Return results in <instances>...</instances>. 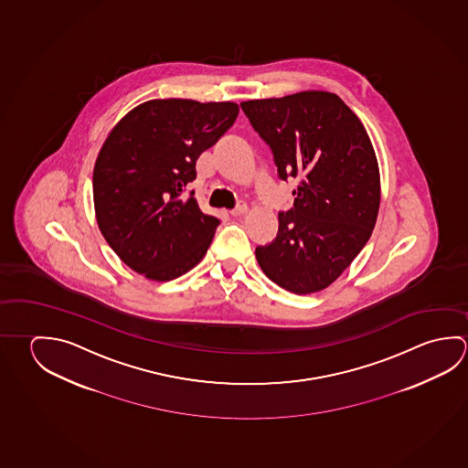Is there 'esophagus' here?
I'll use <instances>...</instances> for the list:
<instances>
[{"label": "esophagus", "mask_w": 468, "mask_h": 468, "mask_svg": "<svg viewBox=\"0 0 468 468\" xmlns=\"http://www.w3.org/2000/svg\"><path fill=\"white\" fill-rule=\"evenodd\" d=\"M248 214V207L245 204H241V206H238L237 208H233L231 210V217H243V215Z\"/></svg>", "instance_id": "esophagus-1"}]
</instances>
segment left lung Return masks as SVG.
I'll return each instance as SVG.
<instances>
[{"mask_svg": "<svg viewBox=\"0 0 468 468\" xmlns=\"http://www.w3.org/2000/svg\"><path fill=\"white\" fill-rule=\"evenodd\" d=\"M270 144L279 177H297L294 207L279 214L278 237L256 248L262 272L294 294H312L344 272L377 223V154L358 116L335 93L305 90L241 101Z\"/></svg>", "mask_w": 468, "mask_h": 468, "instance_id": "left-lung-1", "label": "left lung"}]
</instances>
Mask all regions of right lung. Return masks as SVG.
<instances>
[{"instance_id": "obj_1", "label": "right lung", "mask_w": 468, "mask_h": 468, "mask_svg": "<svg viewBox=\"0 0 468 468\" xmlns=\"http://www.w3.org/2000/svg\"><path fill=\"white\" fill-rule=\"evenodd\" d=\"M235 101L148 100L113 126L93 167L100 231L120 260L151 281L197 266L220 220L184 189L196 161L237 120Z\"/></svg>"}]
</instances>
